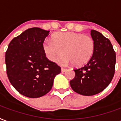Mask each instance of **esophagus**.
<instances>
[{"label":"esophagus","mask_w":121,"mask_h":121,"mask_svg":"<svg viewBox=\"0 0 121 121\" xmlns=\"http://www.w3.org/2000/svg\"><path fill=\"white\" fill-rule=\"evenodd\" d=\"M67 70V69H64V68H61V72H65Z\"/></svg>","instance_id":"obj_1"}]
</instances>
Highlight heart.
Returning a JSON list of instances; mask_svg holds the SVG:
<instances>
[{
	"instance_id": "1",
	"label": "heart",
	"mask_w": 121,
	"mask_h": 121,
	"mask_svg": "<svg viewBox=\"0 0 121 121\" xmlns=\"http://www.w3.org/2000/svg\"><path fill=\"white\" fill-rule=\"evenodd\" d=\"M95 42L92 37L73 32L54 34L52 40H46L43 50L49 60L56 62L64 55L61 61L81 67L88 63L95 51Z\"/></svg>"
}]
</instances>
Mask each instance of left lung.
<instances>
[{
	"instance_id": "left-lung-1",
	"label": "left lung",
	"mask_w": 121,
	"mask_h": 121,
	"mask_svg": "<svg viewBox=\"0 0 121 121\" xmlns=\"http://www.w3.org/2000/svg\"><path fill=\"white\" fill-rule=\"evenodd\" d=\"M95 51L85 66L75 69V77L70 81L74 92L83 95H93L103 91L110 83L115 73L116 55L110 41L101 33L91 30Z\"/></svg>"
}]
</instances>
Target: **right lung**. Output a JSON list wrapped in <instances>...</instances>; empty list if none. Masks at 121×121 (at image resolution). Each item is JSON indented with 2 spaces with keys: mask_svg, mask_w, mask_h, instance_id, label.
<instances>
[{
  "mask_svg": "<svg viewBox=\"0 0 121 121\" xmlns=\"http://www.w3.org/2000/svg\"><path fill=\"white\" fill-rule=\"evenodd\" d=\"M49 33L38 27L28 29L8 45L5 56L8 79L24 96L37 98L47 94L61 72L60 67L48 60L43 50Z\"/></svg>",
  "mask_w": 121,
  "mask_h": 121,
  "instance_id": "obj_1",
  "label": "right lung"
}]
</instances>
